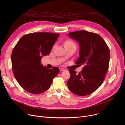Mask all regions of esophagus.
Listing matches in <instances>:
<instances>
[{"instance_id": "obj_1", "label": "esophagus", "mask_w": 125, "mask_h": 125, "mask_svg": "<svg viewBox=\"0 0 125 125\" xmlns=\"http://www.w3.org/2000/svg\"><path fill=\"white\" fill-rule=\"evenodd\" d=\"M60 70L61 71H63L65 70V69L64 68H60Z\"/></svg>"}]
</instances>
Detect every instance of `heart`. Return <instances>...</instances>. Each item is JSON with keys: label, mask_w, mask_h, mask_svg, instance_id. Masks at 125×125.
Listing matches in <instances>:
<instances>
[{"label": "heart", "mask_w": 125, "mask_h": 125, "mask_svg": "<svg viewBox=\"0 0 125 125\" xmlns=\"http://www.w3.org/2000/svg\"><path fill=\"white\" fill-rule=\"evenodd\" d=\"M69 44H74V45H75V44H74V43L73 41H70V40L67 41V42H65V45H69Z\"/></svg>", "instance_id": "heart-1"}]
</instances>
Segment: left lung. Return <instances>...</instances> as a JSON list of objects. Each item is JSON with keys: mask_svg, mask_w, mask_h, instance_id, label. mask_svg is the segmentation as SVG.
<instances>
[{"mask_svg": "<svg viewBox=\"0 0 125 125\" xmlns=\"http://www.w3.org/2000/svg\"><path fill=\"white\" fill-rule=\"evenodd\" d=\"M68 36L79 43L80 57L75 64L84 67L78 74L69 70L67 86L74 94L87 96L95 92L104 80L109 66V49L101 36L95 33L80 30L70 32Z\"/></svg>", "mask_w": 125, "mask_h": 125, "instance_id": "left-lung-1", "label": "left lung"}]
</instances>
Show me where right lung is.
Listing matches in <instances>:
<instances>
[{"mask_svg": "<svg viewBox=\"0 0 125 125\" xmlns=\"http://www.w3.org/2000/svg\"><path fill=\"white\" fill-rule=\"evenodd\" d=\"M59 36L51 32L27 34L20 39L13 49V73L19 84L28 92L39 94L48 90L60 71L59 67L50 69L41 64L42 56L50 54Z\"/></svg>", "mask_w": 125, "mask_h": 125, "instance_id": "1", "label": "right lung"}]
</instances>
